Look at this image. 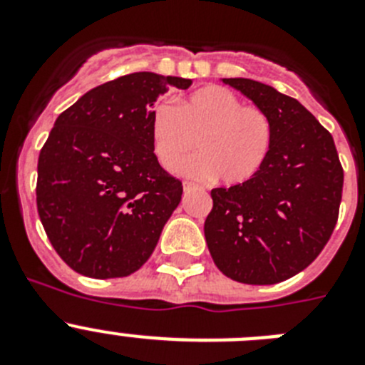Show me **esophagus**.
<instances>
[{
	"label": "esophagus",
	"mask_w": 365,
	"mask_h": 365,
	"mask_svg": "<svg viewBox=\"0 0 365 365\" xmlns=\"http://www.w3.org/2000/svg\"><path fill=\"white\" fill-rule=\"evenodd\" d=\"M182 188H185V192L188 193V192H193V190H197V186L192 185V182H185V186H182Z\"/></svg>",
	"instance_id": "34e87169"
}]
</instances>
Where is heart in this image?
<instances>
[{"mask_svg": "<svg viewBox=\"0 0 365 365\" xmlns=\"http://www.w3.org/2000/svg\"><path fill=\"white\" fill-rule=\"evenodd\" d=\"M150 135L160 166L173 172L197 146L199 155L182 166L193 179H212L227 186L243 185L257 175L272 143L265 111L243 106L221 86H206L182 98L173 109L159 104L151 113Z\"/></svg>", "mask_w": 365, "mask_h": 365, "instance_id": "heart-1", "label": "heart"}]
</instances>
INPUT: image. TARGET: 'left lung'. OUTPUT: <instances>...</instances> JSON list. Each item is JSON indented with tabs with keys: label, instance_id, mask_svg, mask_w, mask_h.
I'll use <instances>...</instances> for the list:
<instances>
[{
	"label": "left lung",
	"instance_id": "8db88e82",
	"mask_svg": "<svg viewBox=\"0 0 365 365\" xmlns=\"http://www.w3.org/2000/svg\"><path fill=\"white\" fill-rule=\"evenodd\" d=\"M267 113L272 143L243 185L212 190L205 240L234 282L274 285L309 267L338 219L344 170L334 140L298 100L250 78H222Z\"/></svg>",
	"mask_w": 365,
	"mask_h": 365
}]
</instances>
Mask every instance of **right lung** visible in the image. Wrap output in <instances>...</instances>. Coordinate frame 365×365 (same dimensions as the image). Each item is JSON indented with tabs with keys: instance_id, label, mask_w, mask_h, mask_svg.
I'll list each match as a JSON object with an SVG mask.
<instances>
[{
	"instance_id": "add662e5",
	"label": "right lung",
	"mask_w": 365,
	"mask_h": 365,
	"mask_svg": "<svg viewBox=\"0 0 365 365\" xmlns=\"http://www.w3.org/2000/svg\"><path fill=\"white\" fill-rule=\"evenodd\" d=\"M192 80L131 73L80 96L38 159L36 205L51 245L78 274L124 278L150 259L182 185L153 153V104Z\"/></svg>"
}]
</instances>
